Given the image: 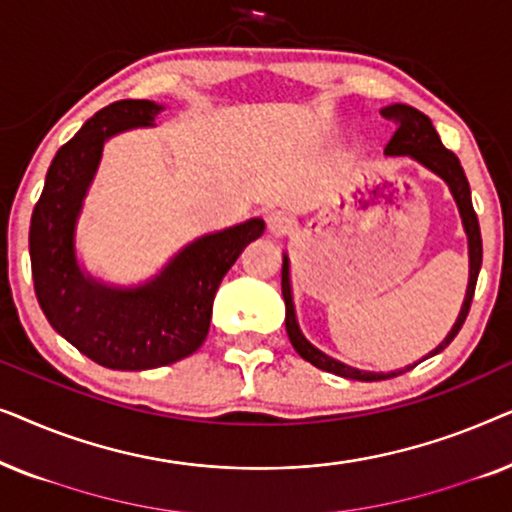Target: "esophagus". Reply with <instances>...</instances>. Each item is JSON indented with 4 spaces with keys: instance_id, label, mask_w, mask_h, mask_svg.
Masks as SVG:
<instances>
[{
    "instance_id": "obj_1",
    "label": "esophagus",
    "mask_w": 512,
    "mask_h": 512,
    "mask_svg": "<svg viewBox=\"0 0 512 512\" xmlns=\"http://www.w3.org/2000/svg\"><path fill=\"white\" fill-rule=\"evenodd\" d=\"M265 223H268V230L272 235H284L293 226V216L284 212V209H275V212L265 216Z\"/></svg>"
}]
</instances>
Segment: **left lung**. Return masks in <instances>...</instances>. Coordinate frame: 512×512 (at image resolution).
<instances>
[{"instance_id":"8db88e82","label":"left lung","mask_w":512,"mask_h":512,"mask_svg":"<svg viewBox=\"0 0 512 512\" xmlns=\"http://www.w3.org/2000/svg\"><path fill=\"white\" fill-rule=\"evenodd\" d=\"M382 116L396 123V130H394V135H391L389 144L384 146V153H387V156H408L412 160H417L419 165H424L426 170L438 174V177L445 181L447 188H450L454 202H457L461 226H464V233L468 240L466 296H464V303H461L459 317H457V321H454V326L450 328V333L445 335V340L440 342L433 352H429V356H436L438 352H443V349L450 345L454 338H457V333L461 331V326H464V321L468 317V310H471L475 282H478V272L482 265V237H480L478 216H475V212H473L471 186H468L464 167H461L459 158L454 156L452 151H447L443 142H440V137H438L436 128H433L431 118L424 116L422 111H417L415 107H408V104H398V102L384 107ZM282 296H284V305H286V333H289L293 349H296V352L303 356L305 361H310L312 366L326 370V373L347 377V380L377 382V380H389V377L403 375L405 370L415 368L419 363L417 361V363H412V366H405L401 370H391V373H370V370H359V368L347 366V363L333 359V356H328L321 352V349L314 347L298 326L296 305H293V291H291V261H289V254H286V251L282 256ZM429 356H424V359H429Z\"/></svg>"}]
</instances>
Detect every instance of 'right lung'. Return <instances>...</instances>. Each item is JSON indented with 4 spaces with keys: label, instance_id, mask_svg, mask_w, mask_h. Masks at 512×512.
<instances>
[{
    "label": "right lung",
    "instance_id": "obj_1",
    "mask_svg": "<svg viewBox=\"0 0 512 512\" xmlns=\"http://www.w3.org/2000/svg\"><path fill=\"white\" fill-rule=\"evenodd\" d=\"M165 111L151 100H121L97 111L55 153L32 212L34 293L48 324L88 359L111 370H151L186 359L205 342L221 279L263 219L205 233L181 247L142 284L102 282L76 256V226L104 144L135 128H156Z\"/></svg>",
    "mask_w": 512,
    "mask_h": 512
}]
</instances>
